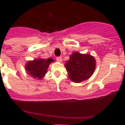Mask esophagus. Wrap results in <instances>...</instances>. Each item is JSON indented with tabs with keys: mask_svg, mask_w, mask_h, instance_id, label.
<instances>
[{
	"mask_svg": "<svg viewBox=\"0 0 125 125\" xmlns=\"http://www.w3.org/2000/svg\"><path fill=\"white\" fill-rule=\"evenodd\" d=\"M56 60H57V62H61L62 61V57H61V56L57 57H56Z\"/></svg>",
	"mask_w": 125,
	"mask_h": 125,
	"instance_id": "1",
	"label": "esophagus"
}]
</instances>
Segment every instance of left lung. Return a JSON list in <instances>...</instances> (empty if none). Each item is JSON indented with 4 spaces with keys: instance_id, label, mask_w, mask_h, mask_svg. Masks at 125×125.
I'll use <instances>...</instances> for the list:
<instances>
[{
    "instance_id": "obj_1",
    "label": "left lung",
    "mask_w": 125,
    "mask_h": 125,
    "mask_svg": "<svg viewBox=\"0 0 125 125\" xmlns=\"http://www.w3.org/2000/svg\"><path fill=\"white\" fill-rule=\"evenodd\" d=\"M65 67L71 80L79 83L92 76L95 69L96 61L90 54H83L75 52L70 56V59L66 62Z\"/></svg>"
}]
</instances>
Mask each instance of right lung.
I'll return each mask as SVG.
<instances>
[{
  "instance_id": "add662e5",
  "label": "right lung",
  "mask_w": 125,
  "mask_h": 125,
  "mask_svg": "<svg viewBox=\"0 0 125 125\" xmlns=\"http://www.w3.org/2000/svg\"><path fill=\"white\" fill-rule=\"evenodd\" d=\"M54 61L52 59H37L28 61L25 66L27 73L35 79H41L47 73L49 64Z\"/></svg>"
}]
</instances>
